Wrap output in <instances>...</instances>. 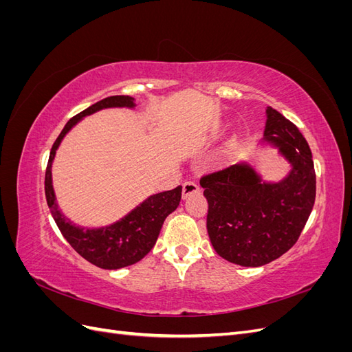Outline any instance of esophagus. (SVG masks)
<instances>
[{
	"instance_id": "esophagus-1",
	"label": "esophagus",
	"mask_w": 352,
	"mask_h": 352,
	"mask_svg": "<svg viewBox=\"0 0 352 352\" xmlns=\"http://www.w3.org/2000/svg\"><path fill=\"white\" fill-rule=\"evenodd\" d=\"M199 190H201V188L195 182H190L189 180V182H185L182 186V197H184V199H186L190 195L199 194Z\"/></svg>"
}]
</instances>
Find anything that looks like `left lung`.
I'll return each instance as SVG.
<instances>
[{
  "label": "left lung",
  "instance_id": "obj_1",
  "mask_svg": "<svg viewBox=\"0 0 352 352\" xmlns=\"http://www.w3.org/2000/svg\"><path fill=\"white\" fill-rule=\"evenodd\" d=\"M263 146L289 166L280 180H265L251 160L199 180L208 201L207 232L221 258L260 267L279 258L300 238L316 198L310 146L298 127L265 109Z\"/></svg>",
  "mask_w": 352,
  "mask_h": 352
}]
</instances>
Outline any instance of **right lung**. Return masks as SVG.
Listing matches in <instances>:
<instances>
[{
  "label": "right lung",
  "mask_w": 352,
  "mask_h": 352,
  "mask_svg": "<svg viewBox=\"0 0 352 352\" xmlns=\"http://www.w3.org/2000/svg\"><path fill=\"white\" fill-rule=\"evenodd\" d=\"M135 98L127 95L104 98L70 119L51 148L45 172V197L51 216L61 235L79 255L105 270H117L141 261L153 250L166 217L173 212L182 197V186L150 195L126 216L101 228H83L72 223L58 208L52 186V163L65 136L83 117L105 109H135Z\"/></svg>",
  "instance_id": "obj_1"
}]
</instances>
